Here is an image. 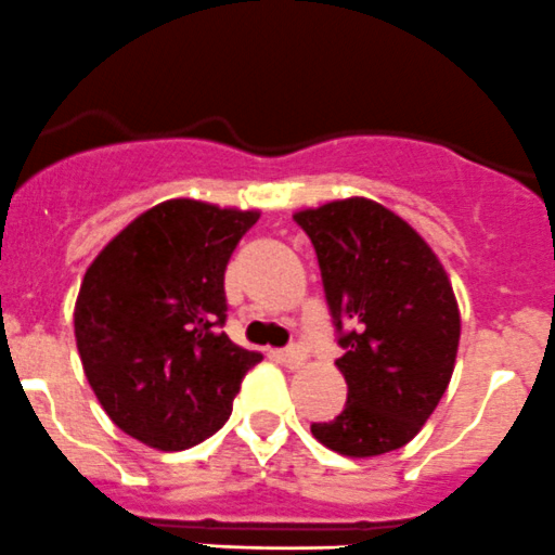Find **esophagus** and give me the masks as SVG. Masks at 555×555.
<instances>
[{
  "label": "esophagus",
  "mask_w": 555,
  "mask_h": 555,
  "mask_svg": "<svg viewBox=\"0 0 555 555\" xmlns=\"http://www.w3.org/2000/svg\"><path fill=\"white\" fill-rule=\"evenodd\" d=\"M274 357L288 367H299L305 362V353L299 348H283V351H274Z\"/></svg>",
  "instance_id": "esophagus-1"
}]
</instances>
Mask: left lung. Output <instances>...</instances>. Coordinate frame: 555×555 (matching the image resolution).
Instances as JSON below:
<instances>
[{
  "mask_svg": "<svg viewBox=\"0 0 555 555\" xmlns=\"http://www.w3.org/2000/svg\"><path fill=\"white\" fill-rule=\"evenodd\" d=\"M319 258L348 384L310 433L348 457L400 450L436 411L461 340L452 283L427 242L382 204L346 198L294 215Z\"/></svg>",
  "mask_w": 555,
  "mask_h": 555,
  "instance_id": "1",
  "label": "left lung"
}]
</instances>
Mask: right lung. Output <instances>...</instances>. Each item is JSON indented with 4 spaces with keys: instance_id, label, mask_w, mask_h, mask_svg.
I'll list each match as a JSON object with an SVG mask.
<instances>
[{
    "instance_id": "right-lung-1",
    "label": "right lung",
    "mask_w": 555,
    "mask_h": 555,
    "mask_svg": "<svg viewBox=\"0 0 555 555\" xmlns=\"http://www.w3.org/2000/svg\"><path fill=\"white\" fill-rule=\"evenodd\" d=\"M258 212L171 198L100 250L78 292L89 387L119 430L163 452L195 447L231 416L261 353L223 332L225 267Z\"/></svg>"
}]
</instances>
